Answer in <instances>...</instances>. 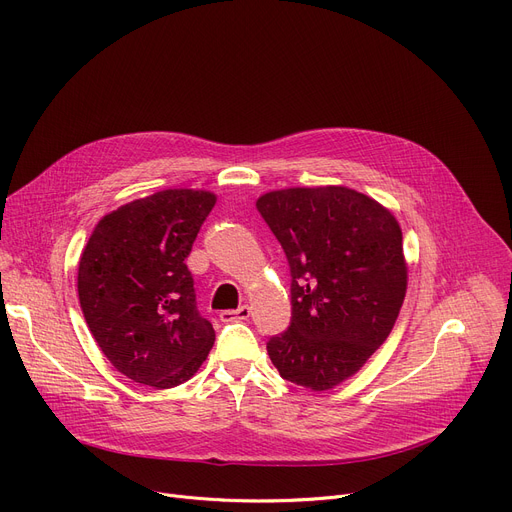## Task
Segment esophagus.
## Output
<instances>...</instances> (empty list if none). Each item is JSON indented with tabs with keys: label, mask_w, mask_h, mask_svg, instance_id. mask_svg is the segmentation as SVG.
<instances>
[{
	"label": "esophagus",
	"mask_w": 512,
	"mask_h": 512,
	"mask_svg": "<svg viewBox=\"0 0 512 512\" xmlns=\"http://www.w3.org/2000/svg\"><path fill=\"white\" fill-rule=\"evenodd\" d=\"M250 318V307L242 305L240 309H225L221 311L223 322H235V320H248Z\"/></svg>",
	"instance_id": "1"
}]
</instances>
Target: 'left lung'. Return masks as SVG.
<instances>
[{
	"mask_svg": "<svg viewBox=\"0 0 512 512\" xmlns=\"http://www.w3.org/2000/svg\"><path fill=\"white\" fill-rule=\"evenodd\" d=\"M256 207L291 266L293 318L268 340L281 377L326 391L355 375L385 342L408 289L393 213L348 186H293Z\"/></svg>",
	"mask_w": 512,
	"mask_h": 512,
	"instance_id": "obj_1",
	"label": "left lung"
}]
</instances>
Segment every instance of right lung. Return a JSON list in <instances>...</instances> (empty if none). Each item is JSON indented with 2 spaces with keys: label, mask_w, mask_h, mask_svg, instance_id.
<instances>
[{
  "label": "right lung",
  "mask_w": 512,
  "mask_h": 512,
  "mask_svg": "<svg viewBox=\"0 0 512 512\" xmlns=\"http://www.w3.org/2000/svg\"><path fill=\"white\" fill-rule=\"evenodd\" d=\"M211 190L168 188L106 213L77 268V295L106 359L135 383L168 389L188 381L215 342L196 311L186 266Z\"/></svg>",
  "instance_id": "obj_1"
}]
</instances>
